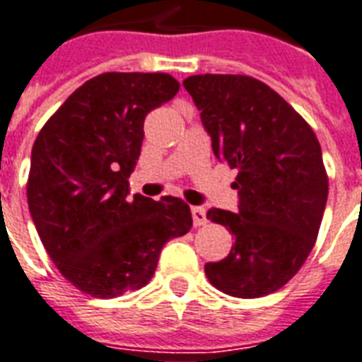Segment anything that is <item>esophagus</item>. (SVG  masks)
<instances>
[{"mask_svg": "<svg viewBox=\"0 0 362 362\" xmlns=\"http://www.w3.org/2000/svg\"><path fill=\"white\" fill-rule=\"evenodd\" d=\"M191 214H192V221H194V225H197V227H202V225H206V223H208L206 210H204L202 206H194V208H191Z\"/></svg>", "mask_w": 362, "mask_h": 362, "instance_id": "34e87169", "label": "esophagus"}]
</instances>
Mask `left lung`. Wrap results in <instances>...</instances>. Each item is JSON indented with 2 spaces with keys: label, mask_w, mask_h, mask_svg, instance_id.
I'll list each match as a JSON object with an SVG mask.
<instances>
[{
  "label": "left lung",
  "mask_w": 362,
  "mask_h": 362,
  "mask_svg": "<svg viewBox=\"0 0 362 362\" xmlns=\"http://www.w3.org/2000/svg\"><path fill=\"white\" fill-rule=\"evenodd\" d=\"M219 162L238 170V211L206 217L235 236L229 255L206 263L208 281L235 298H262L286 284L311 254L328 198L319 139L267 83L243 74L183 81Z\"/></svg>",
  "instance_id": "obj_1"
}]
</instances>
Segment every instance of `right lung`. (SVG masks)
Segmentation results:
<instances>
[{"instance_id": "1", "label": "right lung", "mask_w": 362, "mask_h": 362, "mask_svg": "<svg viewBox=\"0 0 362 362\" xmlns=\"http://www.w3.org/2000/svg\"><path fill=\"white\" fill-rule=\"evenodd\" d=\"M177 91L164 72H105L76 89L36 137L30 214L51 262L83 294L143 288L164 244L192 227L181 198L127 197L146 114Z\"/></svg>"}]
</instances>
